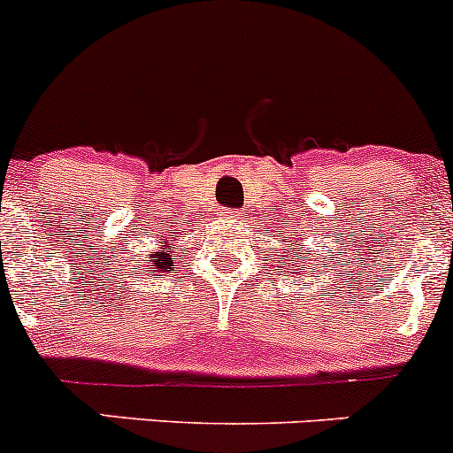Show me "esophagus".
Instances as JSON below:
<instances>
[{"instance_id":"obj_1","label":"esophagus","mask_w":453,"mask_h":453,"mask_svg":"<svg viewBox=\"0 0 453 453\" xmlns=\"http://www.w3.org/2000/svg\"><path fill=\"white\" fill-rule=\"evenodd\" d=\"M220 216L226 218V220H233V218H240V211H235V209L222 207V209H220Z\"/></svg>"}]
</instances>
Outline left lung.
Instances as JSON below:
<instances>
[{
  "label": "left lung",
  "instance_id": "left-lung-1",
  "mask_svg": "<svg viewBox=\"0 0 453 453\" xmlns=\"http://www.w3.org/2000/svg\"><path fill=\"white\" fill-rule=\"evenodd\" d=\"M307 255H310V250H307V253H298V255H295V257H296V259H303V261H305V259H307ZM307 261H310V259H307ZM314 265H319V264H314ZM311 273H314V270H311Z\"/></svg>",
  "mask_w": 453,
  "mask_h": 453
}]
</instances>
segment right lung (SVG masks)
I'll list each match as a JSON object with an SVG mask.
<instances>
[{
	"mask_svg": "<svg viewBox=\"0 0 453 453\" xmlns=\"http://www.w3.org/2000/svg\"><path fill=\"white\" fill-rule=\"evenodd\" d=\"M172 250H174V244H170L167 240H157L155 253L150 255V259H143L152 268L150 273H157L155 277H161V273H170L172 270V265H174V255H172Z\"/></svg>",
	"mask_w": 453,
	"mask_h": 453,
	"instance_id": "1",
	"label": "right lung"
}]
</instances>
